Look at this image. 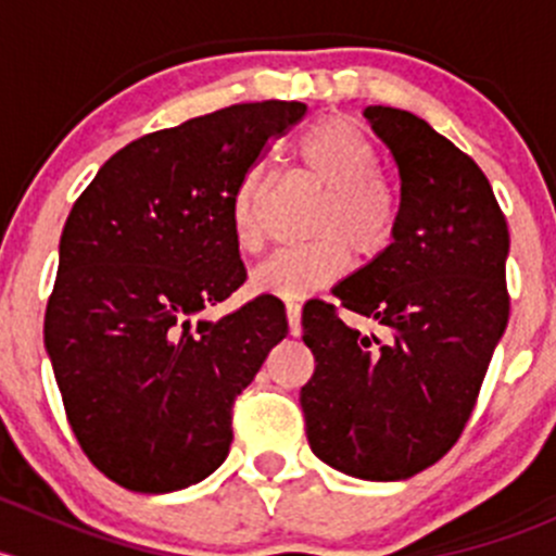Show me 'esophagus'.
Listing matches in <instances>:
<instances>
[{"label": "esophagus", "mask_w": 556, "mask_h": 556, "mask_svg": "<svg viewBox=\"0 0 556 556\" xmlns=\"http://www.w3.org/2000/svg\"><path fill=\"white\" fill-rule=\"evenodd\" d=\"M285 314H288L290 336H299L301 333V304H293V301H290V304L285 306Z\"/></svg>", "instance_id": "1"}]
</instances>
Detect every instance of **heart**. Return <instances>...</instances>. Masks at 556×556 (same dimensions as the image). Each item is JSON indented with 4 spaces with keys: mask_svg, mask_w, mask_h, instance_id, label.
<instances>
[{
    "mask_svg": "<svg viewBox=\"0 0 556 556\" xmlns=\"http://www.w3.org/2000/svg\"><path fill=\"white\" fill-rule=\"evenodd\" d=\"M301 166L325 188V201L314 220L317 242L285 247L257 263L252 290L274 299L299 301L325 288L355 261L374 263L395 242L401 204L392 185L379 172L371 139L344 117H328L295 139ZM261 166L242 174L231 199V228L239 250L255 252L263 244Z\"/></svg>",
    "mask_w": 556,
    "mask_h": 556,
    "instance_id": "1",
    "label": "heart"
}]
</instances>
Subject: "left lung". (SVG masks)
Segmentation results:
<instances>
[{
    "label": "left lung",
    "instance_id": "1",
    "mask_svg": "<svg viewBox=\"0 0 556 556\" xmlns=\"http://www.w3.org/2000/svg\"><path fill=\"white\" fill-rule=\"evenodd\" d=\"M363 115L397 166L401 220L390 250L333 295L384 341L309 301L301 325L317 366L301 408L323 463L401 481L439 463L473 412L508 325V226L484 172L422 117L382 104Z\"/></svg>",
    "mask_w": 556,
    "mask_h": 556
}]
</instances>
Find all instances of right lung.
I'll return each mask as SVG.
<instances>
[{"label": "right lung", "instance_id": "right-lung-1", "mask_svg": "<svg viewBox=\"0 0 556 556\" xmlns=\"http://www.w3.org/2000/svg\"><path fill=\"white\" fill-rule=\"evenodd\" d=\"M304 115L271 99L139 137L66 217L45 350L77 444L126 490H185L220 468L233 401L288 336L274 295L193 317L244 285L233 188Z\"/></svg>", "mask_w": 556, "mask_h": 556}]
</instances>
